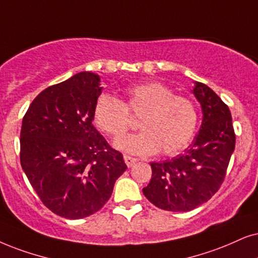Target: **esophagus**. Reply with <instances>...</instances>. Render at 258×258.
Listing matches in <instances>:
<instances>
[{"label":"esophagus","mask_w":258,"mask_h":258,"mask_svg":"<svg viewBox=\"0 0 258 258\" xmlns=\"http://www.w3.org/2000/svg\"><path fill=\"white\" fill-rule=\"evenodd\" d=\"M123 159H125V163H126V165L128 168H131L133 164H135V163L137 162V158H133V157H131V156H128V155H125L123 156Z\"/></svg>","instance_id":"1"}]
</instances>
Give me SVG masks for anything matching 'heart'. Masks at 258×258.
Here are the masks:
<instances>
[{
	"mask_svg": "<svg viewBox=\"0 0 258 258\" xmlns=\"http://www.w3.org/2000/svg\"><path fill=\"white\" fill-rule=\"evenodd\" d=\"M142 116L143 131L118 139L115 148L133 155L180 153L194 139L199 125V110L193 100L175 95L174 90L157 81L137 83L123 90V101L101 94L93 109L94 122L100 131L113 138L122 136L131 116Z\"/></svg>",
	"mask_w": 258,
	"mask_h": 258,
	"instance_id": "1",
	"label": "heart"
}]
</instances>
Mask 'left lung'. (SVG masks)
<instances>
[{"mask_svg":"<svg viewBox=\"0 0 258 258\" xmlns=\"http://www.w3.org/2000/svg\"><path fill=\"white\" fill-rule=\"evenodd\" d=\"M191 93L204 114L200 131L183 155L150 163L152 177L143 188L161 210L188 212L210 200L223 183L236 144L229 107L204 83L195 82Z\"/></svg>","mask_w":258,"mask_h":258,"instance_id":"obj_1","label":"left lung"}]
</instances>
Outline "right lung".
<instances>
[{"instance_id": "right-lung-1", "label": "right lung", "mask_w": 258, "mask_h": 258, "mask_svg": "<svg viewBox=\"0 0 258 258\" xmlns=\"http://www.w3.org/2000/svg\"><path fill=\"white\" fill-rule=\"evenodd\" d=\"M100 82L99 75L84 71L48 87L22 119L21 167L42 204L67 219L101 210L127 169L93 125Z\"/></svg>"}]
</instances>
